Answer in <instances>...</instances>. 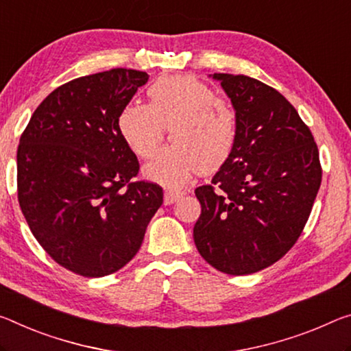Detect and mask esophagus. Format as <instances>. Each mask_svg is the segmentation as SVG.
<instances>
[{
	"mask_svg": "<svg viewBox=\"0 0 351 351\" xmlns=\"http://www.w3.org/2000/svg\"><path fill=\"white\" fill-rule=\"evenodd\" d=\"M181 195H182V193L178 192V191H165L164 192V203L165 204H173Z\"/></svg>",
	"mask_w": 351,
	"mask_h": 351,
	"instance_id": "esophagus-1",
	"label": "esophagus"
}]
</instances>
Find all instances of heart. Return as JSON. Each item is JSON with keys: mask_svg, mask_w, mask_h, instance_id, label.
<instances>
[{"mask_svg": "<svg viewBox=\"0 0 351 351\" xmlns=\"http://www.w3.org/2000/svg\"><path fill=\"white\" fill-rule=\"evenodd\" d=\"M149 103H128L117 117L125 145L138 158L158 152L165 130L171 145L143 173L164 186L180 187L195 171L210 175L230 159L237 141V112L230 99L192 75L162 76L148 88Z\"/></svg>", "mask_w": 351, "mask_h": 351, "instance_id": "heart-1", "label": "heart"}]
</instances>
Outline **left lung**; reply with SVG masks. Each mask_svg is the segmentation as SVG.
<instances>
[{
	"label": "left lung",
	"mask_w": 351,
	"mask_h": 351,
	"mask_svg": "<svg viewBox=\"0 0 351 351\" xmlns=\"http://www.w3.org/2000/svg\"><path fill=\"white\" fill-rule=\"evenodd\" d=\"M237 112V141L202 204L193 241L206 263L250 275L280 261L298 241L322 182L319 148L295 108L245 75L214 73Z\"/></svg>",
	"instance_id": "obj_1"
}]
</instances>
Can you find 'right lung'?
Returning a JSON list of instances; mask_svg holds the SVG:
<instances>
[{
    "mask_svg": "<svg viewBox=\"0 0 351 351\" xmlns=\"http://www.w3.org/2000/svg\"><path fill=\"white\" fill-rule=\"evenodd\" d=\"M148 81L112 69L66 82L38 104L16 149V191L29 230L64 269L114 274L137 254L162 187L134 181L138 160L117 117Z\"/></svg>",
    "mask_w": 351,
    "mask_h": 351,
    "instance_id": "add662e5",
    "label": "right lung"
}]
</instances>
